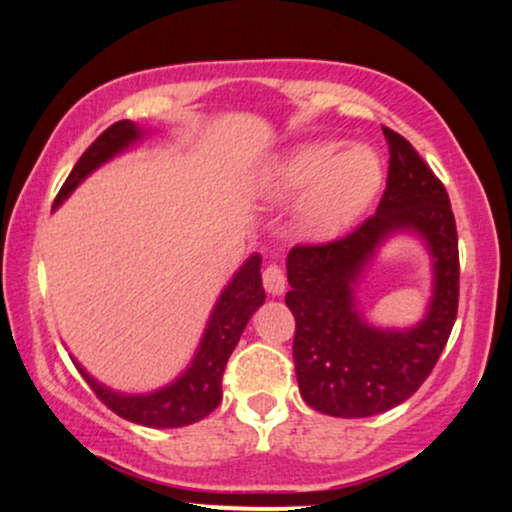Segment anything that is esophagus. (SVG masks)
<instances>
[{"label": "esophagus", "instance_id": "esophagus-1", "mask_svg": "<svg viewBox=\"0 0 512 512\" xmlns=\"http://www.w3.org/2000/svg\"><path fill=\"white\" fill-rule=\"evenodd\" d=\"M262 284L264 289H267L272 296H279V293H284L286 289V274L284 269L279 267V264H267L262 272Z\"/></svg>", "mask_w": 512, "mask_h": 512}]
</instances>
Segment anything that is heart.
<instances>
[{
	"label": "heart",
	"mask_w": 512,
	"mask_h": 512,
	"mask_svg": "<svg viewBox=\"0 0 512 512\" xmlns=\"http://www.w3.org/2000/svg\"><path fill=\"white\" fill-rule=\"evenodd\" d=\"M380 161L366 146L342 151L330 142L296 146L264 175L274 199L303 195L301 226L315 236L342 231L368 207L380 187Z\"/></svg>",
	"instance_id": "obj_1"
}]
</instances>
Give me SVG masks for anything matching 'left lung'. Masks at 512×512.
Wrapping results in <instances>:
<instances>
[{
  "label": "left lung",
  "mask_w": 512,
  "mask_h": 512,
  "mask_svg": "<svg viewBox=\"0 0 512 512\" xmlns=\"http://www.w3.org/2000/svg\"><path fill=\"white\" fill-rule=\"evenodd\" d=\"M390 168L378 211L327 243H301L286 260L296 317L293 363L315 411L361 419L409 399L436 368L460 301L457 226L445 185L395 129L383 127ZM411 227L427 238L437 289L427 320L407 333H380L360 320L350 286L387 232Z\"/></svg>",
  "instance_id": "1"
}]
</instances>
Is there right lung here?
<instances>
[{"label": "right lung", "mask_w": 512, "mask_h": 512, "mask_svg": "<svg viewBox=\"0 0 512 512\" xmlns=\"http://www.w3.org/2000/svg\"><path fill=\"white\" fill-rule=\"evenodd\" d=\"M139 129L129 120H120L110 125L98 139L81 154L76 166L64 180V185L57 192L55 204H62L69 192L86 178L91 170H96L101 163L113 158L117 151H122L134 139H139ZM260 255H252L248 262L240 267V272L233 276L231 284L221 293L219 303H216L214 313H211L209 327L204 332L202 346H199L195 361L187 368V373L166 390H158L154 395H117V392L108 390V387L98 385L91 375L81 366L79 373L91 385L93 395H96L110 411H115L122 419L134 421V424L151 426V428H178L190 426L195 421L204 419L221 404V380L223 370H226L228 356L236 349L240 334H243L245 325L264 303V289H262V274H260Z\"/></svg>", "instance_id": "add662e5"}]
</instances>
